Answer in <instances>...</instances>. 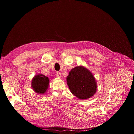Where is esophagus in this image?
<instances>
[{
  "label": "esophagus",
  "instance_id": "34e87169",
  "mask_svg": "<svg viewBox=\"0 0 134 134\" xmlns=\"http://www.w3.org/2000/svg\"><path fill=\"white\" fill-rule=\"evenodd\" d=\"M56 76L59 77V78H61V73L60 72H56Z\"/></svg>",
  "mask_w": 134,
  "mask_h": 134
}]
</instances>
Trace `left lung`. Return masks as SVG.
<instances>
[{"mask_svg": "<svg viewBox=\"0 0 134 134\" xmlns=\"http://www.w3.org/2000/svg\"><path fill=\"white\" fill-rule=\"evenodd\" d=\"M66 79L71 93L79 99H89L96 93L97 83L94 76L83 66L72 69Z\"/></svg>", "mask_w": 134, "mask_h": 134, "instance_id": "left-lung-1", "label": "left lung"}]
</instances>
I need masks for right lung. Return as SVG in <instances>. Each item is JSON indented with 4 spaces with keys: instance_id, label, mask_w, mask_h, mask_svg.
<instances>
[{
    "instance_id": "add662e5",
    "label": "right lung",
    "mask_w": 134,
    "mask_h": 134,
    "mask_svg": "<svg viewBox=\"0 0 134 134\" xmlns=\"http://www.w3.org/2000/svg\"><path fill=\"white\" fill-rule=\"evenodd\" d=\"M49 79L48 77L42 74L35 75L31 80V87L35 92L43 94L46 93L49 87Z\"/></svg>"
}]
</instances>
